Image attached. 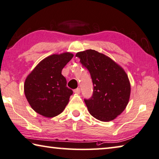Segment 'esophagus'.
Masks as SVG:
<instances>
[{
    "label": "esophagus",
    "mask_w": 159,
    "mask_h": 159,
    "mask_svg": "<svg viewBox=\"0 0 159 159\" xmlns=\"http://www.w3.org/2000/svg\"><path fill=\"white\" fill-rule=\"evenodd\" d=\"M74 93H77V94H79L80 93V88H77L75 89H74Z\"/></svg>",
    "instance_id": "obj_1"
}]
</instances>
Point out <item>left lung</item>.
<instances>
[{
	"label": "left lung",
	"mask_w": 159,
	"mask_h": 159,
	"mask_svg": "<svg viewBox=\"0 0 159 159\" xmlns=\"http://www.w3.org/2000/svg\"><path fill=\"white\" fill-rule=\"evenodd\" d=\"M80 63L90 72L93 95L84 99L89 113L102 121L114 120L129 103L130 84L121 67L110 57L93 49L76 54Z\"/></svg>",
	"instance_id": "1"
}]
</instances>
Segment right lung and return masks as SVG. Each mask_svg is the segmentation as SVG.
<instances>
[{"label":"right lung","instance_id":"right-lung-1","mask_svg":"<svg viewBox=\"0 0 159 159\" xmlns=\"http://www.w3.org/2000/svg\"><path fill=\"white\" fill-rule=\"evenodd\" d=\"M73 54H52L41 61L28 75L24 93L32 109L45 117H54L65 109L72 94L61 71Z\"/></svg>","mask_w":159,"mask_h":159}]
</instances>
